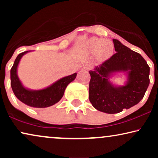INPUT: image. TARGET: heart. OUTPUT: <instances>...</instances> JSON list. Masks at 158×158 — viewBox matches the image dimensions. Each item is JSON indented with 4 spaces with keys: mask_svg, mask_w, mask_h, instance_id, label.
<instances>
[{
    "mask_svg": "<svg viewBox=\"0 0 158 158\" xmlns=\"http://www.w3.org/2000/svg\"><path fill=\"white\" fill-rule=\"evenodd\" d=\"M114 45L110 40L93 37L81 44L77 49L80 55H90L96 54L99 60L104 61L110 58L113 55Z\"/></svg>",
    "mask_w": 158,
    "mask_h": 158,
    "instance_id": "obj_1",
    "label": "heart"
}]
</instances>
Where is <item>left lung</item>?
I'll list each match as a JSON object with an SVG mask.
<instances>
[{
    "instance_id": "left-lung-1",
    "label": "left lung",
    "mask_w": 158,
    "mask_h": 158,
    "mask_svg": "<svg viewBox=\"0 0 158 158\" xmlns=\"http://www.w3.org/2000/svg\"><path fill=\"white\" fill-rule=\"evenodd\" d=\"M116 52L94 70L89 71V100L93 106L107 114H116L137 104L150 84V67L141 55L113 40ZM123 72L127 80L124 86L109 81L115 72Z\"/></svg>"
}]
</instances>
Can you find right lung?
I'll return each mask as SVG.
<instances>
[{"label": "right lung", "instance_id": "right-lung-1", "mask_svg": "<svg viewBox=\"0 0 158 158\" xmlns=\"http://www.w3.org/2000/svg\"><path fill=\"white\" fill-rule=\"evenodd\" d=\"M31 51H26L17 56L10 69V85L13 92L21 102L34 108H47L57 102L63 96L67 86L76 77L77 73L58 80L48 87L41 90H30L22 85L18 75L17 68L21 57Z\"/></svg>", "mask_w": 158, "mask_h": 158}]
</instances>
